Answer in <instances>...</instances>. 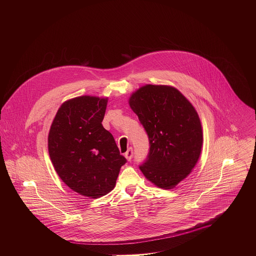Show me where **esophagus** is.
Returning a JSON list of instances; mask_svg holds the SVG:
<instances>
[{
    "mask_svg": "<svg viewBox=\"0 0 256 256\" xmlns=\"http://www.w3.org/2000/svg\"><path fill=\"white\" fill-rule=\"evenodd\" d=\"M132 156H134V152H132V148H128V150H126V152L124 154V158H126V160L130 161L132 158Z\"/></svg>",
    "mask_w": 256,
    "mask_h": 256,
    "instance_id": "34e87169",
    "label": "esophagus"
}]
</instances>
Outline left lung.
Masks as SVG:
<instances>
[{"mask_svg": "<svg viewBox=\"0 0 256 256\" xmlns=\"http://www.w3.org/2000/svg\"><path fill=\"white\" fill-rule=\"evenodd\" d=\"M128 102L150 141L140 170L159 188H174L192 172L202 152V130L196 111L172 86H142Z\"/></svg>", "mask_w": 256, "mask_h": 256, "instance_id": "1", "label": "left lung"}]
</instances>
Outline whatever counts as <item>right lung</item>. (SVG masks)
Masks as SVG:
<instances>
[{"instance_id": "obj_1", "label": "right lung", "mask_w": 256, "mask_h": 256, "mask_svg": "<svg viewBox=\"0 0 256 256\" xmlns=\"http://www.w3.org/2000/svg\"><path fill=\"white\" fill-rule=\"evenodd\" d=\"M106 98L80 96L61 104L50 128L49 154L62 182L80 195L97 198L115 187L126 159L102 122Z\"/></svg>"}]
</instances>
